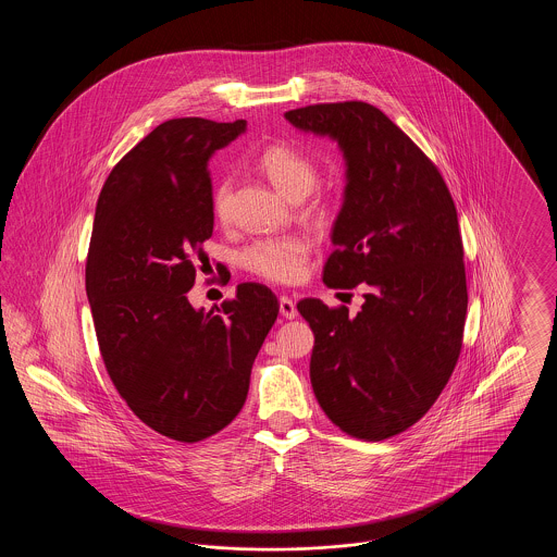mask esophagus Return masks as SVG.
Masks as SVG:
<instances>
[{
	"label": "esophagus",
	"instance_id": "34e87169",
	"mask_svg": "<svg viewBox=\"0 0 557 557\" xmlns=\"http://www.w3.org/2000/svg\"><path fill=\"white\" fill-rule=\"evenodd\" d=\"M280 313H282V318H296V302L292 300L290 296H280Z\"/></svg>",
	"mask_w": 557,
	"mask_h": 557
}]
</instances>
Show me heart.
<instances>
[{"label":"heart","mask_w":557,"mask_h":557,"mask_svg":"<svg viewBox=\"0 0 557 557\" xmlns=\"http://www.w3.org/2000/svg\"><path fill=\"white\" fill-rule=\"evenodd\" d=\"M257 166L267 180L292 200L302 198L318 182V164L302 148L290 141H271L259 152ZM323 205L318 198L315 207ZM212 211L219 219H227L230 211V182L221 180L212 189ZM311 257V244L305 236H263L252 239L238 252V263L248 273L273 282L294 284L298 282Z\"/></svg>","instance_id":"b5f03b06"}]
</instances>
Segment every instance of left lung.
I'll return each mask as SVG.
<instances>
[{"mask_svg":"<svg viewBox=\"0 0 557 557\" xmlns=\"http://www.w3.org/2000/svg\"><path fill=\"white\" fill-rule=\"evenodd\" d=\"M286 119L345 152V205L323 282L368 288L355 318L319 298L296 305L315 334L313 393L343 432L384 441L424 418L461 352L468 286L457 209L436 164L380 108L311 104Z\"/></svg>","mask_w":557,"mask_h":557,"instance_id":"1","label":"left lung"}]
</instances>
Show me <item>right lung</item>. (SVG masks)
Returning a JSON list of instances; mask_svg holds the SVG:
<instances>
[{"mask_svg": "<svg viewBox=\"0 0 557 557\" xmlns=\"http://www.w3.org/2000/svg\"><path fill=\"white\" fill-rule=\"evenodd\" d=\"M244 127V119L160 123L114 164L96 207L85 290L108 375L144 424L180 443L232 424L280 313L275 294L255 282L209 313L187 300L209 263V159Z\"/></svg>", "mask_w": 557, "mask_h": 557, "instance_id": "obj_1", "label": "right lung"}]
</instances>
